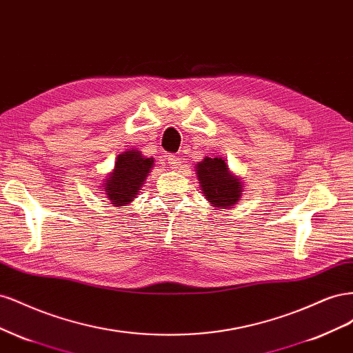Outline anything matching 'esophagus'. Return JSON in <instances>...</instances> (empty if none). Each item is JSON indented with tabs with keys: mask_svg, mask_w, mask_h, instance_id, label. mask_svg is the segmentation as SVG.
I'll list each match as a JSON object with an SVG mask.
<instances>
[{
	"mask_svg": "<svg viewBox=\"0 0 353 353\" xmlns=\"http://www.w3.org/2000/svg\"><path fill=\"white\" fill-rule=\"evenodd\" d=\"M168 160H169V165H170V168H172V169H178V168H179L181 159H179L178 156H172V154H170V156L168 157Z\"/></svg>",
	"mask_w": 353,
	"mask_h": 353,
	"instance_id": "1",
	"label": "esophagus"
}]
</instances>
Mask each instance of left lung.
<instances>
[{
    "label": "left lung",
    "mask_w": 353,
    "mask_h": 353,
    "mask_svg": "<svg viewBox=\"0 0 353 353\" xmlns=\"http://www.w3.org/2000/svg\"><path fill=\"white\" fill-rule=\"evenodd\" d=\"M197 178L201 193L212 206L218 209H230L241 197V183L234 176L221 157H205L196 165Z\"/></svg>",
    "instance_id": "obj_1"
}]
</instances>
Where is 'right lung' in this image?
Returning <instances> with one entry per match:
<instances>
[{"label": "right lung", "mask_w": 353, "mask_h": 353, "mask_svg": "<svg viewBox=\"0 0 353 353\" xmlns=\"http://www.w3.org/2000/svg\"><path fill=\"white\" fill-rule=\"evenodd\" d=\"M154 159L144 157L140 150H126L116 157L113 172L104 181V194L114 206H126L134 201L150 174Z\"/></svg>", "instance_id": "right-lung-1"}]
</instances>
